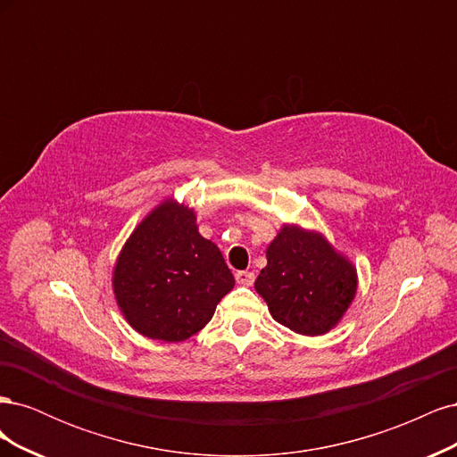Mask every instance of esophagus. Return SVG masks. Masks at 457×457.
Wrapping results in <instances>:
<instances>
[{
    "label": "esophagus",
    "mask_w": 457,
    "mask_h": 457,
    "mask_svg": "<svg viewBox=\"0 0 457 457\" xmlns=\"http://www.w3.org/2000/svg\"><path fill=\"white\" fill-rule=\"evenodd\" d=\"M234 276H237V282L240 286H252L253 280H255V274L253 272H247V270H238Z\"/></svg>",
    "instance_id": "34e87169"
}]
</instances>
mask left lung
Instances as JSON below:
<instances>
[{
  "label": "left lung",
  "instance_id": "1",
  "mask_svg": "<svg viewBox=\"0 0 457 457\" xmlns=\"http://www.w3.org/2000/svg\"><path fill=\"white\" fill-rule=\"evenodd\" d=\"M255 289L276 322L301 336H322L351 307L356 269L322 234L284 225L267 247Z\"/></svg>",
  "mask_w": 457,
  "mask_h": 457
}]
</instances>
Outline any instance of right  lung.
Segmentation results:
<instances>
[{
	"mask_svg": "<svg viewBox=\"0 0 457 457\" xmlns=\"http://www.w3.org/2000/svg\"><path fill=\"white\" fill-rule=\"evenodd\" d=\"M112 287L133 329L175 343L212 320L234 276L219 247L198 232L195 210L165 200L121 247Z\"/></svg>",
	"mask_w": 457,
	"mask_h": 457,
	"instance_id": "obj_1",
	"label": "right lung"
}]
</instances>
